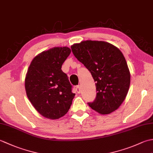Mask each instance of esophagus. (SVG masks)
<instances>
[{
  "mask_svg": "<svg viewBox=\"0 0 153 153\" xmlns=\"http://www.w3.org/2000/svg\"><path fill=\"white\" fill-rule=\"evenodd\" d=\"M76 91L77 92V93H81V89H80L79 85H77V86L76 87Z\"/></svg>",
  "mask_w": 153,
  "mask_h": 153,
  "instance_id": "obj_1",
  "label": "esophagus"
}]
</instances>
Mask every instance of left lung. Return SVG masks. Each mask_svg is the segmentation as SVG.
<instances>
[{
    "label": "left lung",
    "mask_w": 153,
    "mask_h": 153,
    "mask_svg": "<svg viewBox=\"0 0 153 153\" xmlns=\"http://www.w3.org/2000/svg\"><path fill=\"white\" fill-rule=\"evenodd\" d=\"M71 48L96 83V99L89 106L100 114L115 111L125 100L130 85V72L122 52L107 42L91 40L75 43Z\"/></svg>",
    "instance_id": "1"
}]
</instances>
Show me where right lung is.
I'll list each match as a JSON object with an SVG mask.
<instances>
[{
  "label": "right lung",
  "instance_id": "add662e5",
  "mask_svg": "<svg viewBox=\"0 0 153 153\" xmlns=\"http://www.w3.org/2000/svg\"><path fill=\"white\" fill-rule=\"evenodd\" d=\"M71 53L67 47H57L38 54L29 66L25 78L27 98L35 109L51 120L68 112L75 93L62 65Z\"/></svg>",
  "mask_w": 153,
  "mask_h": 153
}]
</instances>
